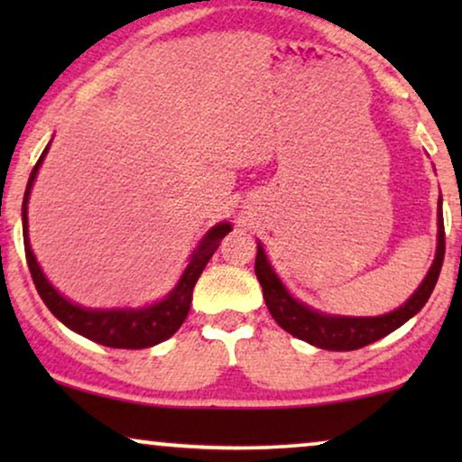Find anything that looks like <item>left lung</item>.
Segmentation results:
<instances>
[{
    "instance_id": "left-lung-1",
    "label": "left lung",
    "mask_w": 462,
    "mask_h": 462,
    "mask_svg": "<svg viewBox=\"0 0 462 462\" xmlns=\"http://www.w3.org/2000/svg\"><path fill=\"white\" fill-rule=\"evenodd\" d=\"M438 252H435V261L429 269L425 280H422L420 288L403 302L400 309L391 311L381 318H332V315H324L313 311L299 300H294L288 294V290L282 286L277 280L275 271L271 269L264 256L263 245L258 244L254 271L258 282L263 286V296L267 302V309L273 315V319L280 324L283 330L292 334V337L307 340L309 345L319 346V349L328 351H353L362 349V346L374 343V340L387 337L393 330H397L402 324L420 311L425 302L431 296L435 283H438L441 264H444L446 254V231H444V212H441V198L438 208Z\"/></svg>"
}]
</instances>
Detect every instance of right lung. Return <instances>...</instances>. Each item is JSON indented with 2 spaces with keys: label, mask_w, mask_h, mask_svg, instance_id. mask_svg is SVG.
<instances>
[{
  "label": "right lung",
  "mask_w": 462,
  "mask_h": 462,
  "mask_svg": "<svg viewBox=\"0 0 462 462\" xmlns=\"http://www.w3.org/2000/svg\"><path fill=\"white\" fill-rule=\"evenodd\" d=\"M50 144L43 149V153L37 163L31 170L27 191H24L23 199V239H24V256H27V264L33 277V283L40 292L42 300L46 307L59 318L67 328L73 332L81 334V337L94 340V343L113 346V349H147L162 340L172 337L185 321L189 307H191L193 288L198 283L201 271L210 261L214 252L220 245L226 233L231 231L229 223H220L208 231V236L201 239L198 250L193 252L191 263L187 264L185 273H182L180 282L170 292L166 299L157 305L144 307V309H111V311H97V309H84L79 305H73L71 300L62 299L56 290L50 286V282L43 277L40 264H37L33 252L29 245V229H27V204L29 193L33 187V180L40 170L43 157H46Z\"/></svg>",
  "instance_id": "1"
}]
</instances>
